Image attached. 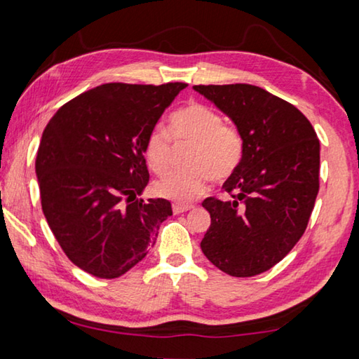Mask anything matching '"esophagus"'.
Returning <instances> with one entry per match:
<instances>
[{
    "label": "esophagus",
    "instance_id": "esophagus-1",
    "mask_svg": "<svg viewBox=\"0 0 359 359\" xmlns=\"http://www.w3.org/2000/svg\"><path fill=\"white\" fill-rule=\"evenodd\" d=\"M190 209H193V205H190V204H179V203L172 204L174 214H184V212L190 210Z\"/></svg>",
    "mask_w": 359,
    "mask_h": 359
}]
</instances>
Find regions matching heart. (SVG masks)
Segmentation results:
<instances>
[{"label":"heart","instance_id":"heart-1","mask_svg":"<svg viewBox=\"0 0 359 359\" xmlns=\"http://www.w3.org/2000/svg\"><path fill=\"white\" fill-rule=\"evenodd\" d=\"M172 139L179 145H191L185 155L188 168L168 174L155 184L156 194L172 201H193L205 191L209 179L228 180L244 160L245 141L238 126L223 121L215 109L201 102H190L172 115L171 135L161 125L150 130L144 151L150 169L158 175L171 169Z\"/></svg>","mask_w":359,"mask_h":359}]
</instances>
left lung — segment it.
Segmentation results:
<instances>
[{
  "instance_id": "left-lung-1",
  "label": "left lung",
  "mask_w": 359,
  "mask_h": 359,
  "mask_svg": "<svg viewBox=\"0 0 359 359\" xmlns=\"http://www.w3.org/2000/svg\"><path fill=\"white\" fill-rule=\"evenodd\" d=\"M242 133L245 154L223 184L229 199L205 198L210 226L201 250L233 277H252L282 261L302 238L320 188V141L288 101L250 83L194 85Z\"/></svg>"
}]
</instances>
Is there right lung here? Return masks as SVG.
Here are the masks:
<instances>
[{"label": "right lung", "instance_id": "1", "mask_svg": "<svg viewBox=\"0 0 359 359\" xmlns=\"http://www.w3.org/2000/svg\"><path fill=\"white\" fill-rule=\"evenodd\" d=\"M187 83H104L66 102L36 156L41 205L72 263L100 278L136 266L172 215L168 199H139L149 184L144 145Z\"/></svg>", "mask_w": 359, "mask_h": 359}]
</instances>
